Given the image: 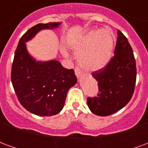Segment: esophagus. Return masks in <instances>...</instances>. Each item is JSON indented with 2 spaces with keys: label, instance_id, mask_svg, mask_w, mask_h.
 I'll use <instances>...</instances> for the list:
<instances>
[{
  "label": "esophagus",
  "instance_id": "34e87169",
  "mask_svg": "<svg viewBox=\"0 0 148 148\" xmlns=\"http://www.w3.org/2000/svg\"><path fill=\"white\" fill-rule=\"evenodd\" d=\"M74 71H75V74H76V76H77V77H80L81 76H82V70H81L80 68L79 67H75V70H74Z\"/></svg>",
  "mask_w": 148,
  "mask_h": 148
}]
</instances>
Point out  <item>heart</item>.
<instances>
[{
    "label": "heart",
    "instance_id": "b5f03b06",
    "mask_svg": "<svg viewBox=\"0 0 148 148\" xmlns=\"http://www.w3.org/2000/svg\"><path fill=\"white\" fill-rule=\"evenodd\" d=\"M114 45V39L106 30L91 31L71 47L78 52L77 60L84 69L90 71H98L108 64L111 59ZM62 54L67 56V52L62 49Z\"/></svg>",
    "mask_w": 148,
    "mask_h": 148
}]
</instances>
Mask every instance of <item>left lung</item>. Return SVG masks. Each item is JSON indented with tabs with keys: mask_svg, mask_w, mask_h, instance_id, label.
Here are the masks:
<instances>
[{
	"mask_svg": "<svg viewBox=\"0 0 148 148\" xmlns=\"http://www.w3.org/2000/svg\"><path fill=\"white\" fill-rule=\"evenodd\" d=\"M114 56L105 67L92 73L97 82V96L88 97L91 112L101 116L113 114L124 108L133 95L136 81V65L127 39L117 32Z\"/></svg>",
	"mask_w": 148,
	"mask_h": 148,
	"instance_id": "left-lung-1",
	"label": "left lung"
}]
</instances>
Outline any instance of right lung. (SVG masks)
I'll return each instance as SVG.
<instances>
[{
    "mask_svg": "<svg viewBox=\"0 0 148 148\" xmlns=\"http://www.w3.org/2000/svg\"><path fill=\"white\" fill-rule=\"evenodd\" d=\"M61 23L38 24L21 37L15 51L11 80L15 93L24 109L33 114L50 116L64 106L69 89L77 82L74 69H66L57 60L36 62L25 42L42 29L57 27Z\"/></svg>",
    "mask_w": 148,
    "mask_h": 148,
    "instance_id": "obj_1",
    "label": "right lung"
}]
</instances>
